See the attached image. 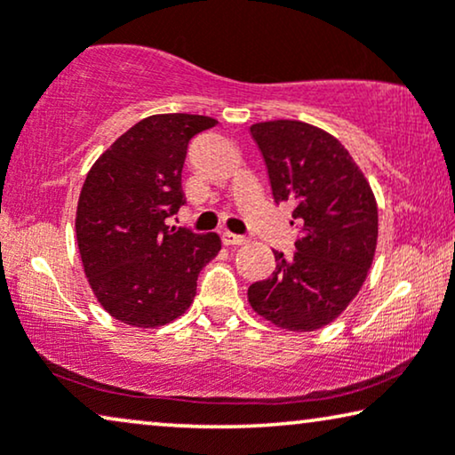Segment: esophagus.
I'll list each match as a JSON object with an SVG mask.
<instances>
[{"label": "esophagus", "mask_w": 455, "mask_h": 455, "mask_svg": "<svg viewBox=\"0 0 455 455\" xmlns=\"http://www.w3.org/2000/svg\"><path fill=\"white\" fill-rule=\"evenodd\" d=\"M221 240H223V244H226V246H242V244H246V242H248L244 235H235L232 232L223 234Z\"/></svg>", "instance_id": "34e87169"}]
</instances>
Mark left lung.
<instances>
[{
    "mask_svg": "<svg viewBox=\"0 0 455 455\" xmlns=\"http://www.w3.org/2000/svg\"><path fill=\"white\" fill-rule=\"evenodd\" d=\"M251 134L273 201L294 207L298 240L291 257L273 252L275 271L248 288V302L275 327L316 331L344 313L369 275L379 238L377 198L347 148L325 130L273 120L252 124Z\"/></svg>",
    "mask_w": 455,
    "mask_h": 455,
    "instance_id": "obj_1",
    "label": "left lung"
}]
</instances>
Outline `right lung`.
Wrapping results in <instances>:
<instances>
[{"label": "right lung", "mask_w": 455, "mask_h": 455, "mask_svg": "<svg viewBox=\"0 0 455 455\" xmlns=\"http://www.w3.org/2000/svg\"><path fill=\"white\" fill-rule=\"evenodd\" d=\"M217 120L148 116L126 130L86 173L76 242L99 304L130 327L176 321L196 296V277L221 251L215 232L192 234L165 220L184 204L188 142Z\"/></svg>", "instance_id": "add662e5"}]
</instances>
